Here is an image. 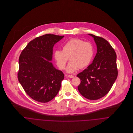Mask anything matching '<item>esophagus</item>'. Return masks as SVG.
Returning a JSON list of instances; mask_svg holds the SVG:
<instances>
[{
	"mask_svg": "<svg viewBox=\"0 0 133 133\" xmlns=\"http://www.w3.org/2000/svg\"><path fill=\"white\" fill-rule=\"evenodd\" d=\"M68 77L69 78H74V76H73V75H68Z\"/></svg>",
	"mask_w": 133,
	"mask_h": 133,
	"instance_id": "34e87169",
	"label": "esophagus"
}]
</instances>
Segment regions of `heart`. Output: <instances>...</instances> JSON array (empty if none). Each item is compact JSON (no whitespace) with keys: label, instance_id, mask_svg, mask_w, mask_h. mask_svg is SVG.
<instances>
[{"label":"heart","instance_id":"obj_1","mask_svg":"<svg viewBox=\"0 0 133 133\" xmlns=\"http://www.w3.org/2000/svg\"><path fill=\"white\" fill-rule=\"evenodd\" d=\"M93 55L94 48L90 42L73 38L63 45L62 51H55L54 59L58 67L60 70H64L69 58L70 62L66 71L69 73H73L79 68L82 69L88 66Z\"/></svg>","mask_w":133,"mask_h":133}]
</instances>
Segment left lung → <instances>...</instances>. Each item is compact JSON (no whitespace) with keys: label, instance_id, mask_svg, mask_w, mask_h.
<instances>
[{"label":"left lung","instance_id":"obj_1","mask_svg":"<svg viewBox=\"0 0 133 133\" xmlns=\"http://www.w3.org/2000/svg\"><path fill=\"white\" fill-rule=\"evenodd\" d=\"M88 35L94 38L97 52L93 62L77 75L81 80L78 90L87 99L97 100L109 93L117 79V56L105 39Z\"/></svg>","mask_w":133,"mask_h":133}]
</instances>
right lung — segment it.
Instances as JSON below:
<instances>
[{
	"mask_svg": "<svg viewBox=\"0 0 133 133\" xmlns=\"http://www.w3.org/2000/svg\"><path fill=\"white\" fill-rule=\"evenodd\" d=\"M64 37L45 34L35 38L20 55L19 82L25 93L35 101L48 102L60 90L64 74L51 61L55 44Z\"/></svg>",
	"mask_w": 133,
	"mask_h": 133,
	"instance_id": "obj_1",
	"label": "right lung"
}]
</instances>
